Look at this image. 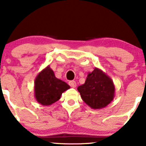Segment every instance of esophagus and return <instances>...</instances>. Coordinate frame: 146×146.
I'll return each instance as SVG.
<instances>
[{
    "label": "esophagus",
    "mask_w": 146,
    "mask_h": 146,
    "mask_svg": "<svg viewBox=\"0 0 146 146\" xmlns=\"http://www.w3.org/2000/svg\"><path fill=\"white\" fill-rule=\"evenodd\" d=\"M69 85H70L71 87L72 88H75L76 86V83L75 81H70L69 82Z\"/></svg>",
    "instance_id": "34e87169"
}]
</instances>
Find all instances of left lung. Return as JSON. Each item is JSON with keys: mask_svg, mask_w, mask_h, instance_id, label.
I'll use <instances>...</instances> for the list:
<instances>
[{"mask_svg": "<svg viewBox=\"0 0 146 146\" xmlns=\"http://www.w3.org/2000/svg\"><path fill=\"white\" fill-rule=\"evenodd\" d=\"M77 89L82 100L92 109H102L107 106L113 99L115 92L113 81L98 68L89 73L85 84Z\"/></svg>", "mask_w": 146, "mask_h": 146, "instance_id": "1", "label": "left lung"}]
</instances>
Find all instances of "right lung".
Here are the masks:
<instances>
[{
  "mask_svg": "<svg viewBox=\"0 0 146 146\" xmlns=\"http://www.w3.org/2000/svg\"><path fill=\"white\" fill-rule=\"evenodd\" d=\"M70 88L66 83L57 79L53 70L48 66L35 79V98L41 104L48 106L60 100L62 92Z\"/></svg>",
  "mask_w": 146,
  "mask_h": 146,
  "instance_id": "1",
  "label": "right lung"
}]
</instances>
